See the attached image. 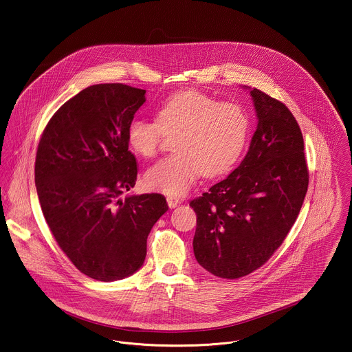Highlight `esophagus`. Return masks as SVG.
<instances>
[{"mask_svg": "<svg viewBox=\"0 0 352 352\" xmlns=\"http://www.w3.org/2000/svg\"><path fill=\"white\" fill-rule=\"evenodd\" d=\"M166 201H168V207H170V208H175V207L181 203L179 198L173 197V195H168V198H166Z\"/></svg>", "mask_w": 352, "mask_h": 352, "instance_id": "esophagus-1", "label": "esophagus"}]
</instances>
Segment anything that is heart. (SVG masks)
<instances>
[{
  "instance_id": "heart-1",
  "label": "heart",
  "mask_w": 352,
  "mask_h": 352,
  "mask_svg": "<svg viewBox=\"0 0 352 352\" xmlns=\"http://www.w3.org/2000/svg\"><path fill=\"white\" fill-rule=\"evenodd\" d=\"M155 120L132 118L126 141L135 154L151 158L160 151L164 135H175V153L145 175L151 190L168 195L184 194L201 173L217 178L231 170L251 131V118L243 105L219 101L198 89L181 91L161 101Z\"/></svg>"
}]
</instances>
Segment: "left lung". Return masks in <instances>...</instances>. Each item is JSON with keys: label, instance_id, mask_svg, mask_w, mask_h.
I'll return each mask as SVG.
<instances>
[{"label": "left lung", "instance_id": "obj_1", "mask_svg": "<svg viewBox=\"0 0 352 352\" xmlns=\"http://www.w3.org/2000/svg\"><path fill=\"white\" fill-rule=\"evenodd\" d=\"M257 129L241 164L190 201L194 254L203 268L234 280L263 267L300 214L309 186L303 137L281 101L253 88Z\"/></svg>", "mask_w": 352, "mask_h": 352}]
</instances>
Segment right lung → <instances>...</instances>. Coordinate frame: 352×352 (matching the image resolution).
<instances>
[{"instance_id": "obj_1", "label": "right lung", "mask_w": 352, "mask_h": 352, "mask_svg": "<svg viewBox=\"0 0 352 352\" xmlns=\"http://www.w3.org/2000/svg\"><path fill=\"white\" fill-rule=\"evenodd\" d=\"M145 89L87 87L50 118L38 144L35 186L51 234L71 263L98 281L142 267L148 234L168 210L161 194L121 198L137 181L126 126Z\"/></svg>"}]
</instances>
